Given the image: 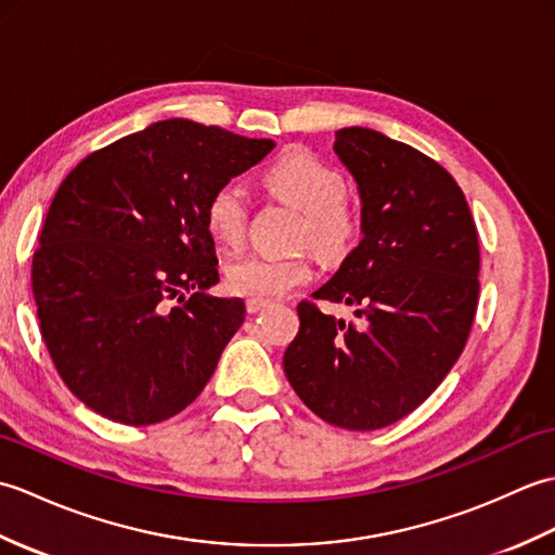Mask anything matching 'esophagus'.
<instances>
[{"mask_svg": "<svg viewBox=\"0 0 555 555\" xmlns=\"http://www.w3.org/2000/svg\"><path fill=\"white\" fill-rule=\"evenodd\" d=\"M267 305H269L267 300H247V302H245V310L250 312V314H255V312H259V310H264Z\"/></svg>", "mask_w": 555, "mask_h": 555, "instance_id": "34e87169", "label": "esophagus"}]
</instances>
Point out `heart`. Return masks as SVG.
<instances>
[{
  "instance_id": "heart-1",
  "label": "heart",
  "mask_w": 555,
  "mask_h": 555,
  "mask_svg": "<svg viewBox=\"0 0 555 555\" xmlns=\"http://www.w3.org/2000/svg\"><path fill=\"white\" fill-rule=\"evenodd\" d=\"M262 183L276 197L302 211V241H310L326 257L350 250L360 231V217L346 197V181L338 169L305 150H288L269 164ZM205 229L221 247H238L247 227V199L238 183H221L205 199ZM314 276L308 255L250 253L227 267V288L250 300H271L305 286Z\"/></svg>"
}]
</instances>
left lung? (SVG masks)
<instances>
[{
  "label": "left lung",
  "mask_w": 555,
  "mask_h": 555,
  "mask_svg": "<svg viewBox=\"0 0 555 555\" xmlns=\"http://www.w3.org/2000/svg\"><path fill=\"white\" fill-rule=\"evenodd\" d=\"M334 150L358 181L364 238L312 298L352 304L361 322L302 300L284 372L317 417L372 431L410 415L457 362L479 300V238L453 176L420 150L360 126L336 131Z\"/></svg>",
  "instance_id": "left-lung-1"
}]
</instances>
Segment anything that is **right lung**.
Masks as SVG:
<instances>
[{
	"label": "right lung",
	"instance_id": "1",
	"mask_svg": "<svg viewBox=\"0 0 555 555\" xmlns=\"http://www.w3.org/2000/svg\"><path fill=\"white\" fill-rule=\"evenodd\" d=\"M274 143L167 119L92 152L47 211L33 298L54 367L78 400L128 427L179 415L245 320L219 281L205 199Z\"/></svg>",
	"mask_w": 555,
	"mask_h": 555
}]
</instances>
